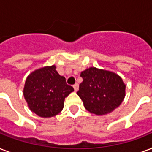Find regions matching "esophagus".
<instances>
[{
	"label": "esophagus",
	"instance_id": "1",
	"mask_svg": "<svg viewBox=\"0 0 152 152\" xmlns=\"http://www.w3.org/2000/svg\"><path fill=\"white\" fill-rule=\"evenodd\" d=\"M73 88H74V91H78V89H79V84H78V83H75V84L73 85Z\"/></svg>",
	"mask_w": 152,
	"mask_h": 152
}]
</instances>
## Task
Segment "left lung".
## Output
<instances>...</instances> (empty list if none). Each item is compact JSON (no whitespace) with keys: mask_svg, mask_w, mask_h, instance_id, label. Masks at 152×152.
Returning <instances> with one entry per match:
<instances>
[{"mask_svg":"<svg viewBox=\"0 0 152 152\" xmlns=\"http://www.w3.org/2000/svg\"><path fill=\"white\" fill-rule=\"evenodd\" d=\"M83 82L77 95L90 113L105 115L120 106L125 96V84L113 72L91 67L80 73Z\"/></svg>","mask_w":152,"mask_h":152,"instance_id":"1","label":"left lung"}]
</instances>
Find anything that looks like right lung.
Masks as SVG:
<instances>
[{"label":"right lung","mask_w":152,"mask_h":152,"mask_svg":"<svg viewBox=\"0 0 152 152\" xmlns=\"http://www.w3.org/2000/svg\"><path fill=\"white\" fill-rule=\"evenodd\" d=\"M73 91L52 65L36 69L27 76L23 96L32 112L42 118H51L63 110L64 99Z\"/></svg>","instance_id":"obj_1"}]
</instances>
